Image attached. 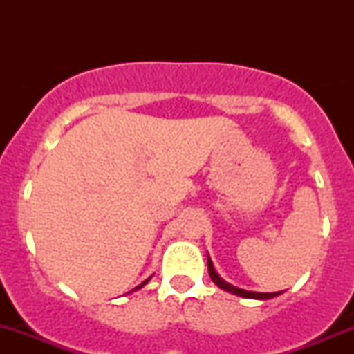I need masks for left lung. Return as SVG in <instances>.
I'll return each instance as SVG.
<instances>
[{"label": "left lung", "mask_w": 354, "mask_h": 354, "mask_svg": "<svg viewBox=\"0 0 354 354\" xmlns=\"http://www.w3.org/2000/svg\"><path fill=\"white\" fill-rule=\"evenodd\" d=\"M207 266H209L210 279H212L214 283H216L221 289H224V291H230V292H233V295L243 296V298H255V299H269V298H274V296L281 295V292H255V291H246V289L234 288V286H231L230 283H226V281L221 279L219 274L214 270V266H212V260H210V257L207 259Z\"/></svg>", "instance_id": "obj_1"}]
</instances>
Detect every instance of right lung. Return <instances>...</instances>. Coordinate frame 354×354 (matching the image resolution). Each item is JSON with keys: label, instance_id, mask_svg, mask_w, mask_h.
<instances>
[{"label": "right lung", "instance_id": "right-lung-1", "mask_svg": "<svg viewBox=\"0 0 354 354\" xmlns=\"http://www.w3.org/2000/svg\"><path fill=\"white\" fill-rule=\"evenodd\" d=\"M147 281H149V279H147ZM147 281H144V283H142V284H140V286H137V288H135V289H140L142 286H144V284H147Z\"/></svg>", "mask_w": 354, "mask_h": 354}]
</instances>
